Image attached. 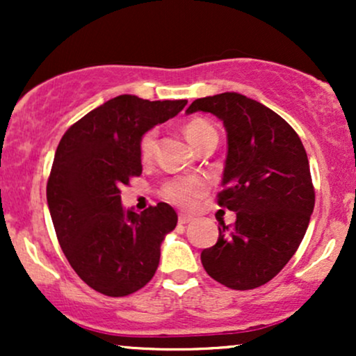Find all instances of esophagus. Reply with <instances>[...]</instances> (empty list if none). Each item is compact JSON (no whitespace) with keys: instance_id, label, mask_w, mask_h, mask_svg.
<instances>
[{"instance_id":"obj_1","label":"esophagus","mask_w":356,"mask_h":356,"mask_svg":"<svg viewBox=\"0 0 356 356\" xmlns=\"http://www.w3.org/2000/svg\"><path fill=\"white\" fill-rule=\"evenodd\" d=\"M191 220H192L191 216H187V214H181V216H179V224H182V226H186V224H189Z\"/></svg>"}]
</instances>
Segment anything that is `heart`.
Returning a JSON list of instances; mask_svg holds the SVG:
<instances>
[{
	"label": "heart",
	"instance_id": "b5f03b06",
	"mask_svg": "<svg viewBox=\"0 0 356 356\" xmlns=\"http://www.w3.org/2000/svg\"><path fill=\"white\" fill-rule=\"evenodd\" d=\"M182 132L197 150L218 144V130L206 118H191L184 124ZM155 144H157V132L154 129L147 130L138 142V155H140L142 161H152ZM207 189H209V182L201 175H177V177L169 179L162 186L161 195L165 201L179 207H191L199 197L206 194Z\"/></svg>",
	"mask_w": 356,
	"mask_h": 356
}]
</instances>
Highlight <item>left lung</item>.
I'll use <instances>...</instances> for the list:
<instances>
[{"label":"left lung","instance_id":"left-lung-1","mask_svg":"<svg viewBox=\"0 0 356 356\" xmlns=\"http://www.w3.org/2000/svg\"><path fill=\"white\" fill-rule=\"evenodd\" d=\"M211 112L227 132L220 207L236 222H219V239L201 252L212 280L231 289H254L286 266L308 229L314 187L301 138L283 117L241 93L192 102L187 113Z\"/></svg>","mask_w":356,"mask_h":356}]
</instances>
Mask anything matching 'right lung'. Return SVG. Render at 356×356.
<instances>
[{
  "label": "right lung",
  "instance_id": "add662e5",
  "mask_svg": "<svg viewBox=\"0 0 356 356\" xmlns=\"http://www.w3.org/2000/svg\"><path fill=\"white\" fill-rule=\"evenodd\" d=\"M186 104L115 97L75 122L56 147L47 182L56 238L80 280L102 295H132L157 271L177 214L165 202L125 212L120 187L142 174L140 137Z\"/></svg>",
  "mask_w": 356,
  "mask_h": 356
}]
</instances>
